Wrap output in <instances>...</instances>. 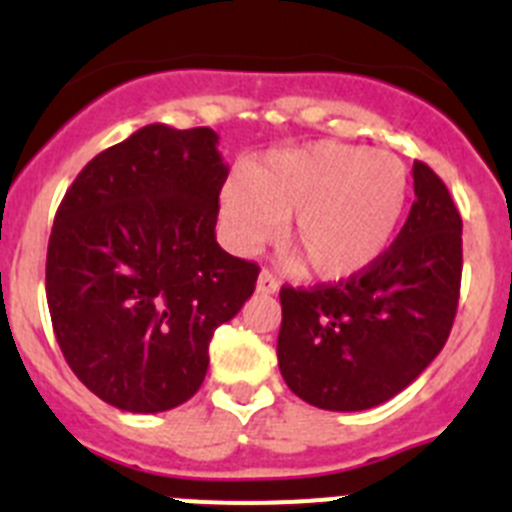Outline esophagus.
<instances>
[{
  "mask_svg": "<svg viewBox=\"0 0 512 512\" xmlns=\"http://www.w3.org/2000/svg\"><path fill=\"white\" fill-rule=\"evenodd\" d=\"M256 289H259L261 295H274L279 289V279L271 274V271H261L259 282H256Z\"/></svg>",
  "mask_w": 512,
  "mask_h": 512,
  "instance_id": "34e87169",
  "label": "esophagus"
}]
</instances>
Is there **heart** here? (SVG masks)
Masks as SVG:
<instances>
[{
  "label": "heart",
  "mask_w": 512,
  "mask_h": 512,
  "mask_svg": "<svg viewBox=\"0 0 512 512\" xmlns=\"http://www.w3.org/2000/svg\"><path fill=\"white\" fill-rule=\"evenodd\" d=\"M410 197L408 169L387 151L318 140L251 161L220 192L235 251L256 253L282 233L312 277L348 279L390 248Z\"/></svg>",
  "instance_id": "1"
}]
</instances>
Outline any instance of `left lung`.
Masks as SVG:
<instances>
[{
    "instance_id": "8db88e82",
    "label": "left lung",
    "mask_w": 512,
    "mask_h": 512,
    "mask_svg": "<svg viewBox=\"0 0 512 512\" xmlns=\"http://www.w3.org/2000/svg\"><path fill=\"white\" fill-rule=\"evenodd\" d=\"M415 202L382 259L338 284L282 287L284 382L315 408H377L423 374L454 325L461 215L446 184L415 161Z\"/></svg>"
}]
</instances>
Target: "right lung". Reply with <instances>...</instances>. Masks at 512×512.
Instances as JSON below:
<instances>
[{"mask_svg": "<svg viewBox=\"0 0 512 512\" xmlns=\"http://www.w3.org/2000/svg\"><path fill=\"white\" fill-rule=\"evenodd\" d=\"M228 166L210 128L161 122L94 156L56 212L45 295L71 372L128 413H164L205 382L212 333L259 266L215 241Z\"/></svg>", "mask_w": 512, "mask_h": 512, "instance_id": "right-lung-1", "label": "right lung"}]
</instances>
